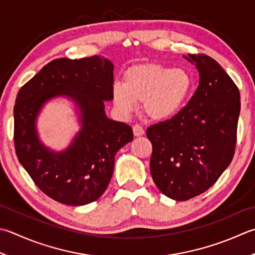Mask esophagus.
I'll list each match as a JSON object with an SVG mask.
<instances>
[{"mask_svg":"<svg viewBox=\"0 0 255 255\" xmlns=\"http://www.w3.org/2000/svg\"><path fill=\"white\" fill-rule=\"evenodd\" d=\"M132 131H133V134L134 137H139V136H142V134L144 133V130L143 128L140 126V125H134V126L132 127Z\"/></svg>","mask_w":255,"mask_h":255,"instance_id":"esophagus-1","label":"esophagus"}]
</instances>
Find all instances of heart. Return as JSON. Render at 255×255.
Segmentation results:
<instances>
[{
	"label": "heart",
	"mask_w": 255,
	"mask_h": 255,
	"mask_svg": "<svg viewBox=\"0 0 255 255\" xmlns=\"http://www.w3.org/2000/svg\"><path fill=\"white\" fill-rule=\"evenodd\" d=\"M125 83H115L113 101L119 111L130 113L143 102V111L153 121H166L181 111L192 92L193 79L184 68L161 64L136 65L125 73Z\"/></svg>",
	"instance_id": "1"
}]
</instances>
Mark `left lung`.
<instances>
[{"label": "left lung", "instance_id": "left-lung-1", "mask_svg": "<svg viewBox=\"0 0 255 255\" xmlns=\"http://www.w3.org/2000/svg\"><path fill=\"white\" fill-rule=\"evenodd\" d=\"M184 58L200 75L196 93L176 116L146 131L153 182L177 201L207 191L231 163L241 108L239 88L217 61L204 54Z\"/></svg>", "mask_w": 255, "mask_h": 255}]
</instances>
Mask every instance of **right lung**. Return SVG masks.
<instances>
[{
  "label": "right lung",
  "mask_w": 255,
  "mask_h": 255,
  "mask_svg": "<svg viewBox=\"0 0 255 255\" xmlns=\"http://www.w3.org/2000/svg\"><path fill=\"white\" fill-rule=\"evenodd\" d=\"M114 65L92 56L57 58L21 87L14 105L15 152L34 183L53 200L68 206L96 201L111 181L115 156L133 138L125 123L109 119ZM66 96L77 104L82 128L67 149L55 153L39 141L36 118L49 99Z\"/></svg>",
  "instance_id": "right-lung-1"
}]
</instances>
